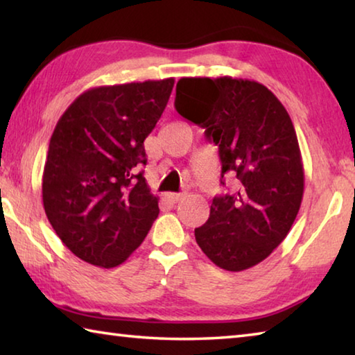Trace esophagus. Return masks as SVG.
<instances>
[{
	"label": "esophagus",
	"mask_w": 355,
	"mask_h": 355,
	"mask_svg": "<svg viewBox=\"0 0 355 355\" xmlns=\"http://www.w3.org/2000/svg\"><path fill=\"white\" fill-rule=\"evenodd\" d=\"M183 198H184V194H169L167 196V200H169L171 203H178V202H182Z\"/></svg>",
	"instance_id": "obj_1"
}]
</instances>
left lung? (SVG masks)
Returning a JSON list of instances; mask_svg holds the SVG:
<instances>
[{"instance_id":"1","label":"left lung","mask_w":355,"mask_h":355,"mask_svg":"<svg viewBox=\"0 0 355 355\" xmlns=\"http://www.w3.org/2000/svg\"><path fill=\"white\" fill-rule=\"evenodd\" d=\"M175 110L205 128L218 146L236 189L212 198L196 241L217 267L242 272L262 262L286 239L304 192V169L292 119L262 83L233 77H183Z\"/></svg>"}]
</instances>
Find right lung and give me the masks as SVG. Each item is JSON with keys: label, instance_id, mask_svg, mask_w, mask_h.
Segmentation results:
<instances>
[{"label": "right lung", "instance_id": "add662e5", "mask_svg": "<svg viewBox=\"0 0 355 355\" xmlns=\"http://www.w3.org/2000/svg\"><path fill=\"white\" fill-rule=\"evenodd\" d=\"M173 79L98 87L57 122L43 172V206L57 236L82 261L112 268L137 250L158 217L141 167L144 139Z\"/></svg>", "mask_w": 355, "mask_h": 355}]
</instances>
